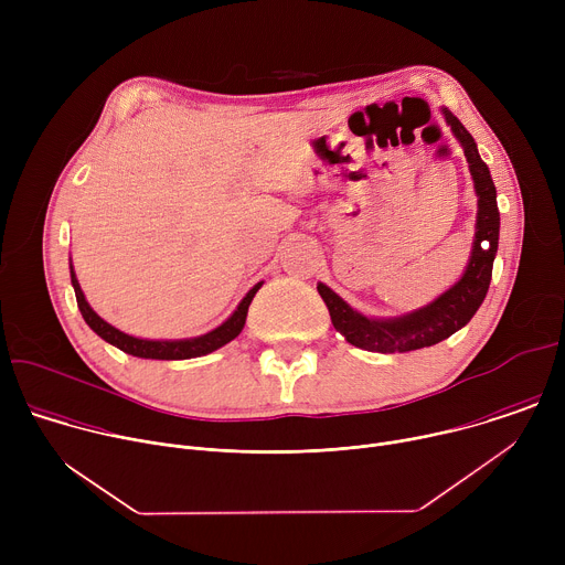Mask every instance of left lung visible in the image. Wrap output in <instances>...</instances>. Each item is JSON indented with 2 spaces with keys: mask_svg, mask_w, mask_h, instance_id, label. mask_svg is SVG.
<instances>
[{
  "mask_svg": "<svg viewBox=\"0 0 565 565\" xmlns=\"http://www.w3.org/2000/svg\"><path fill=\"white\" fill-rule=\"evenodd\" d=\"M447 125L462 145L469 172L473 179V190L478 196L476 214V234L469 264L462 277L445 290L431 303L412 310L399 317L373 319L353 310L338 292L327 284H317V292L324 299L333 327L347 338L349 344L373 351V353H407L425 347H434L456 331H460L467 321L476 315L478 306L488 295L492 281V266L499 250V227L501 214L497 205V188L490 177V168L478 156L471 134L462 122L449 111L443 109Z\"/></svg>",
  "mask_w": 565,
  "mask_h": 565,
  "instance_id": "1",
  "label": "left lung"
}]
</instances>
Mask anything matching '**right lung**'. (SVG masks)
<instances>
[{"instance_id": "right-lung-1", "label": "right lung", "mask_w": 565, "mask_h": 565, "mask_svg": "<svg viewBox=\"0 0 565 565\" xmlns=\"http://www.w3.org/2000/svg\"><path fill=\"white\" fill-rule=\"evenodd\" d=\"M71 284H73V290H75V299H77L79 312H83L89 329L96 335H100L105 342L114 344L116 349H120V351H125V353H129L134 358H145V360H190V358H201V355H207V353L225 347L241 331H244L246 317H248V306H250L253 297L257 295V290L262 288L264 281H259L257 286H253L248 290V295L241 299L236 310L223 321L221 327H216L214 331H210L205 335L190 338V340H140V338L127 335V333L114 329L111 324H107V321L89 306V301L85 299L83 288H79V284H77L73 266H71Z\"/></svg>"}]
</instances>
